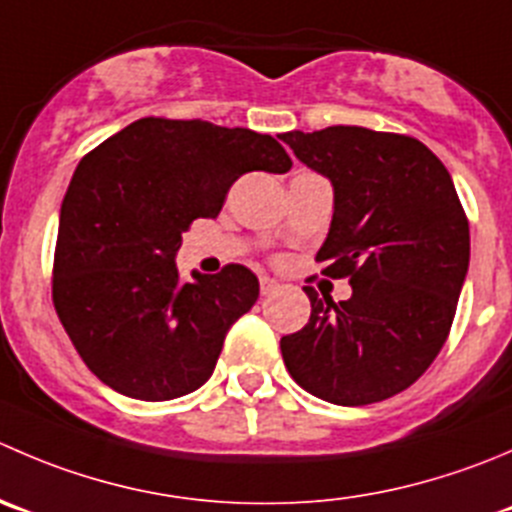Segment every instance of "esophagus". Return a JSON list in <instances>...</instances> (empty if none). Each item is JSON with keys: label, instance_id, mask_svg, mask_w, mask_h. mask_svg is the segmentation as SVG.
I'll use <instances>...</instances> for the list:
<instances>
[{"label": "esophagus", "instance_id": "1", "mask_svg": "<svg viewBox=\"0 0 512 512\" xmlns=\"http://www.w3.org/2000/svg\"><path fill=\"white\" fill-rule=\"evenodd\" d=\"M260 290H262V295H272V292L280 290V282L272 280V277H262V280H260Z\"/></svg>", "mask_w": 512, "mask_h": 512}]
</instances>
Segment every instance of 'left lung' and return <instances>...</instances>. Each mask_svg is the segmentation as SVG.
<instances>
[{
    "label": "left lung",
    "instance_id": "obj_1",
    "mask_svg": "<svg viewBox=\"0 0 512 512\" xmlns=\"http://www.w3.org/2000/svg\"><path fill=\"white\" fill-rule=\"evenodd\" d=\"M332 185L317 260L350 300L310 297L302 330L280 340L292 380L335 405L403 393L438 357L470 265V227L443 162L405 135L327 127L277 135Z\"/></svg>",
    "mask_w": 512,
    "mask_h": 512
}]
</instances>
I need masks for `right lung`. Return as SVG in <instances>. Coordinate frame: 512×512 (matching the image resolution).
Wrapping results in <instances>:
<instances>
[{
	"instance_id": "1",
	"label": "right lung",
	"mask_w": 512,
	"mask_h": 512,
	"mask_svg": "<svg viewBox=\"0 0 512 512\" xmlns=\"http://www.w3.org/2000/svg\"><path fill=\"white\" fill-rule=\"evenodd\" d=\"M290 167L270 135L160 117L127 124L79 162L59 210L52 297L104 385L160 403L210 380L260 282L242 265L182 282V232L197 217L215 220L245 172Z\"/></svg>"
}]
</instances>
